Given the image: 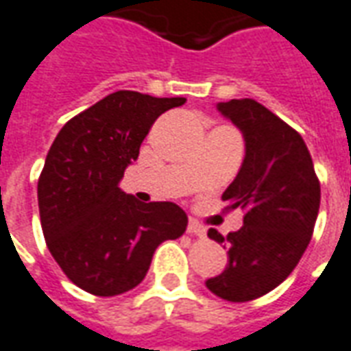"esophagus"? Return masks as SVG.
I'll return each mask as SVG.
<instances>
[{
    "label": "esophagus",
    "mask_w": 351,
    "mask_h": 351,
    "mask_svg": "<svg viewBox=\"0 0 351 351\" xmlns=\"http://www.w3.org/2000/svg\"><path fill=\"white\" fill-rule=\"evenodd\" d=\"M187 232L189 234H196V236H204L206 234V228L202 225H198L196 221H189L187 225Z\"/></svg>",
    "instance_id": "obj_1"
}]
</instances>
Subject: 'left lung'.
<instances>
[{
	"instance_id": "1",
	"label": "left lung",
	"mask_w": 351,
	"mask_h": 351,
	"mask_svg": "<svg viewBox=\"0 0 351 351\" xmlns=\"http://www.w3.org/2000/svg\"><path fill=\"white\" fill-rule=\"evenodd\" d=\"M242 132L245 156L223 193L228 208L243 211V227L208 236L227 247L228 265L206 287L221 299L247 302L267 295L299 265L314 232L322 189L306 143L259 101L217 104Z\"/></svg>"
}]
</instances>
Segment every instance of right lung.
<instances>
[{
	"label": "right lung",
	"mask_w": 351,
	"mask_h": 351,
	"mask_svg": "<svg viewBox=\"0 0 351 351\" xmlns=\"http://www.w3.org/2000/svg\"><path fill=\"white\" fill-rule=\"evenodd\" d=\"M185 98L117 90L64 124L52 141L37 200L47 247L77 287L115 297L143 282L155 250L180 238L187 213L121 191L124 170L164 111Z\"/></svg>",
	"instance_id": "add662e5"
}]
</instances>
